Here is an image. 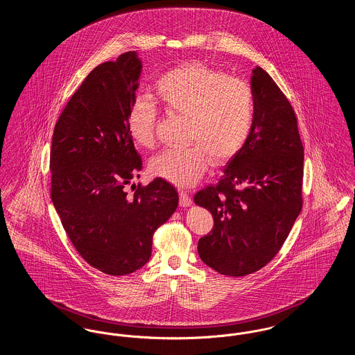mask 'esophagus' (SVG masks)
Wrapping results in <instances>:
<instances>
[{
  "instance_id": "34e87169",
  "label": "esophagus",
  "mask_w": 355,
  "mask_h": 355,
  "mask_svg": "<svg viewBox=\"0 0 355 355\" xmlns=\"http://www.w3.org/2000/svg\"><path fill=\"white\" fill-rule=\"evenodd\" d=\"M180 205H181L182 207H186V206L191 205V197L189 196V193L185 191V190H181V191H180Z\"/></svg>"
}]
</instances>
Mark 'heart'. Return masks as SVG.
Instances as JSON below:
<instances>
[{
	"instance_id": "b5f03b06",
	"label": "heart",
	"mask_w": 355,
	"mask_h": 355,
	"mask_svg": "<svg viewBox=\"0 0 355 355\" xmlns=\"http://www.w3.org/2000/svg\"><path fill=\"white\" fill-rule=\"evenodd\" d=\"M157 100L169 112L185 116L184 148H166L150 159V171L173 185L187 187L202 177L209 157L214 165L233 159L243 149L254 125V94L245 81L202 62H186L161 74ZM157 106L137 97L128 112V130L141 148L155 142Z\"/></svg>"
}]
</instances>
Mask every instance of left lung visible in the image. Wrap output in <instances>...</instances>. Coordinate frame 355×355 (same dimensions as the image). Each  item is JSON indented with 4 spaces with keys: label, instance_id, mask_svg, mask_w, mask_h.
I'll use <instances>...</instances> for the list:
<instances>
[{
    "label": "left lung",
    "instance_id": "1",
    "mask_svg": "<svg viewBox=\"0 0 355 355\" xmlns=\"http://www.w3.org/2000/svg\"><path fill=\"white\" fill-rule=\"evenodd\" d=\"M252 90L254 125L246 145L227 162L217 185L194 196L214 218L211 232L198 241V254L229 277L268 265L304 203V146L295 112L262 68L253 70Z\"/></svg>",
    "mask_w": 355,
    "mask_h": 355
}]
</instances>
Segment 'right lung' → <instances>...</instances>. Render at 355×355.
<instances>
[{
    "label": "right lung",
    "instance_id": "right-lung-1",
    "mask_svg": "<svg viewBox=\"0 0 355 355\" xmlns=\"http://www.w3.org/2000/svg\"><path fill=\"white\" fill-rule=\"evenodd\" d=\"M141 68L128 51L93 69L62 110L51 141L53 205L76 250L109 275L142 268L152 257L154 232L178 206L175 187L162 178L126 190L142 170L126 125Z\"/></svg>",
    "mask_w": 355,
    "mask_h": 355
}]
</instances>
